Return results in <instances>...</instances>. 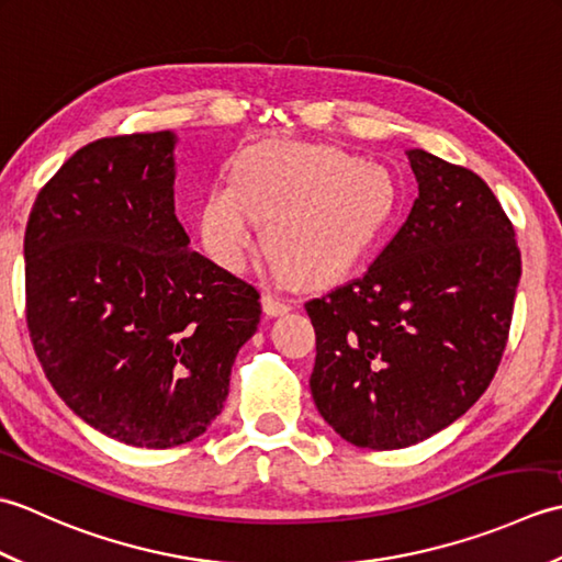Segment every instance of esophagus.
Here are the masks:
<instances>
[{
	"label": "esophagus",
	"mask_w": 562,
	"mask_h": 562,
	"mask_svg": "<svg viewBox=\"0 0 562 562\" xmlns=\"http://www.w3.org/2000/svg\"><path fill=\"white\" fill-rule=\"evenodd\" d=\"M262 308H266V314H268V316H282V314H288V312H290L292 304H290V302H284V300H280L278 294L266 292V294H262Z\"/></svg>",
	"instance_id": "34e87169"
}]
</instances>
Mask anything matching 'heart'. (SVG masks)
Instances as JSON below:
<instances>
[{"mask_svg": "<svg viewBox=\"0 0 562 562\" xmlns=\"http://www.w3.org/2000/svg\"><path fill=\"white\" fill-rule=\"evenodd\" d=\"M396 205V186L376 161L328 145L262 142L238 154L232 183L202 200L200 234L222 268L241 272L268 224L266 248L284 274L328 282L374 248Z\"/></svg>", "mask_w": 562, "mask_h": 562, "instance_id": "heart-1", "label": "heart"}]
</instances>
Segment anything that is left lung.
Here are the masks:
<instances>
[{"label": "left lung", "instance_id": "left-lung-1", "mask_svg": "<svg viewBox=\"0 0 562 562\" xmlns=\"http://www.w3.org/2000/svg\"><path fill=\"white\" fill-rule=\"evenodd\" d=\"M417 198L362 278L306 302L312 396L355 447L403 449L451 425L503 360L521 254L479 173L408 151Z\"/></svg>", "mask_w": 562, "mask_h": 562}]
</instances>
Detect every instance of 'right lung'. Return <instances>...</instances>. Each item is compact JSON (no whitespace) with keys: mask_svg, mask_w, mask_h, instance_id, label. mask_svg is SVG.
Instances as JSON below:
<instances>
[{"mask_svg":"<svg viewBox=\"0 0 562 562\" xmlns=\"http://www.w3.org/2000/svg\"><path fill=\"white\" fill-rule=\"evenodd\" d=\"M164 133L103 137L69 157L33 202L26 324L57 396L117 441L169 449L224 408L260 294L190 250Z\"/></svg>","mask_w":562,"mask_h":562,"instance_id":"1","label":"right lung"}]
</instances>
